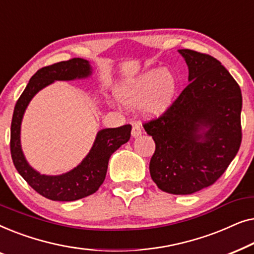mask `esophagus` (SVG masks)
Returning <instances> with one entry per match:
<instances>
[{"label":"esophagus","mask_w":254,"mask_h":254,"mask_svg":"<svg viewBox=\"0 0 254 254\" xmlns=\"http://www.w3.org/2000/svg\"><path fill=\"white\" fill-rule=\"evenodd\" d=\"M142 134V127L140 124H135L133 125V128H131V136L133 137H137Z\"/></svg>","instance_id":"1"}]
</instances>
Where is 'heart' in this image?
<instances>
[{"label": "heart", "instance_id": "heart-1", "mask_svg": "<svg viewBox=\"0 0 254 254\" xmlns=\"http://www.w3.org/2000/svg\"><path fill=\"white\" fill-rule=\"evenodd\" d=\"M177 92V79L170 71L152 69L121 85L117 91L128 107L141 105L150 114H161L171 106Z\"/></svg>", "mask_w": 254, "mask_h": 254}]
</instances>
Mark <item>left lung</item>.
I'll return each mask as SVG.
<instances>
[{
	"instance_id": "left-lung-1",
	"label": "left lung",
	"mask_w": 254,
	"mask_h": 254,
	"mask_svg": "<svg viewBox=\"0 0 254 254\" xmlns=\"http://www.w3.org/2000/svg\"><path fill=\"white\" fill-rule=\"evenodd\" d=\"M179 53L189 65L190 84L143 127L156 144L151 179L163 192L185 195L216 183L237 155L243 100L238 83L220 61L192 50Z\"/></svg>"
}]
</instances>
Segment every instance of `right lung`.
<instances>
[{
	"label": "right lung",
	"instance_id": "obj_1",
	"mask_svg": "<svg viewBox=\"0 0 254 254\" xmlns=\"http://www.w3.org/2000/svg\"><path fill=\"white\" fill-rule=\"evenodd\" d=\"M90 72L89 62L79 58L41 68L31 77L13 110L10 130V152L13 165L37 193L50 200L75 201L97 192L105 180L111 155L130 137L131 126L129 124L100 130L97 134L92 149L81 164L61 176H41L27 164L20 149L19 140L20 123L27 104L39 90L52 82L86 77Z\"/></svg>",
	"mask_w": 254,
	"mask_h": 254
}]
</instances>
